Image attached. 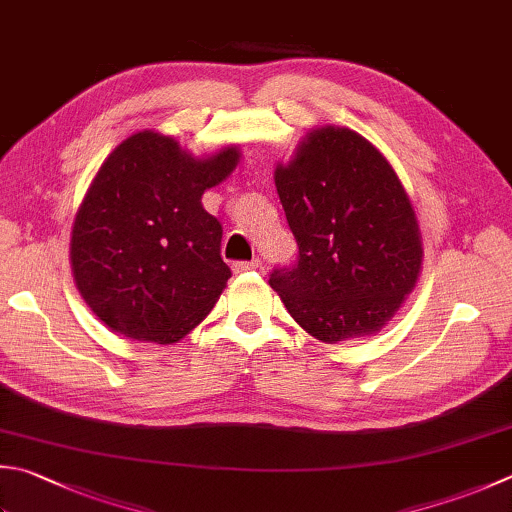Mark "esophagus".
<instances>
[{"label":"esophagus","mask_w":512,"mask_h":512,"mask_svg":"<svg viewBox=\"0 0 512 512\" xmlns=\"http://www.w3.org/2000/svg\"><path fill=\"white\" fill-rule=\"evenodd\" d=\"M260 267V260H249V263H236L234 265V272L240 274V272H249V269H258Z\"/></svg>","instance_id":"esophagus-1"}]
</instances>
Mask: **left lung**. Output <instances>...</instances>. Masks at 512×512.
<instances>
[{
  "instance_id": "left-lung-1",
  "label": "left lung",
  "mask_w": 512,
  "mask_h": 512,
  "mask_svg": "<svg viewBox=\"0 0 512 512\" xmlns=\"http://www.w3.org/2000/svg\"><path fill=\"white\" fill-rule=\"evenodd\" d=\"M298 263L269 285L321 343L365 339L417 287L423 240L388 158L347 127L312 129L274 169Z\"/></svg>"
}]
</instances>
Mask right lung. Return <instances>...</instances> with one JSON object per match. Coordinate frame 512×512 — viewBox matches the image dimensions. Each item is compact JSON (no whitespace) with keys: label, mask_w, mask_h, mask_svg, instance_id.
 <instances>
[{"label":"right lung","mask_w":512,"mask_h":512,"mask_svg":"<svg viewBox=\"0 0 512 512\" xmlns=\"http://www.w3.org/2000/svg\"><path fill=\"white\" fill-rule=\"evenodd\" d=\"M240 147L194 156L144 129L115 147L77 207L71 269L91 312L127 339L171 345L214 310L229 281L223 227L202 194L231 176Z\"/></svg>","instance_id":"obj_1"}]
</instances>
